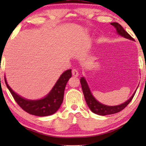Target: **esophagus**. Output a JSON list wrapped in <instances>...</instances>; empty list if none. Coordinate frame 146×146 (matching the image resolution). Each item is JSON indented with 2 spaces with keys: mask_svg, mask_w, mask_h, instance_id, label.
<instances>
[{
  "mask_svg": "<svg viewBox=\"0 0 146 146\" xmlns=\"http://www.w3.org/2000/svg\"><path fill=\"white\" fill-rule=\"evenodd\" d=\"M72 74L74 76L77 77L78 76V71L76 69H73L72 70Z\"/></svg>",
  "mask_w": 146,
  "mask_h": 146,
  "instance_id": "1",
  "label": "esophagus"
}]
</instances>
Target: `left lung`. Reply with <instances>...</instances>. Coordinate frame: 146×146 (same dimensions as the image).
<instances>
[{
	"instance_id": "1",
	"label": "left lung",
	"mask_w": 146,
	"mask_h": 146,
	"mask_svg": "<svg viewBox=\"0 0 146 146\" xmlns=\"http://www.w3.org/2000/svg\"><path fill=\"white\" fill-rule=\"evenodd\" d=\"M110 24L115 28L118 35H121V36H123L125 38L133 40V38L131 37L124 29H123V28L121 27L119 24L117 23H111ZM80 83L84 96L85 98V100L86 102V104L88 106L89 108L91 110V111H92V112L100 115L113 114V113H117L119 112V111H121L129 104V102L131 101V100L133 99V98L135 94V92H136L135 91V92L133 93V94L131 96L130 98H129L128 100L125 102L118 106H106L100 103L99 102H98L94 98V97L92 94L86 81V80L84 77H82L80 78Z\"/></svg>"
}]
</instances>
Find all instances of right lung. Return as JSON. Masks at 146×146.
I'll use <instances>...</instances> for the list:
<instances>
[{
	"label": "right lung",
	"mask_w": 146,
	"mask_h": 146,
	"mask_svg": "<svg viewBox=\"0 0 146 146\" xmlns=\"http://www.w3.org/2000/svg\"><path fill=\"white\" fill-rule=\"evenodd\" d=\"M71 71L70 69L65 71L58 80L48 94L44 98L37 100H29L20 96L8 85L5 77V81L15 100L23 110L32 115L47 116L56 112L60 107L63 102L66 85L68 80L72 77Z\"/></svg>",
	"instance_id": "right-lung-1"
}]
</instances>
